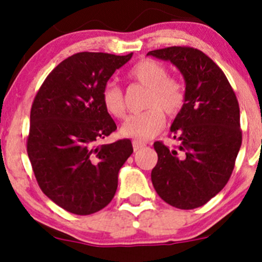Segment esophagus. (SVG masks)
Here are the masks:
<instances>
[{"label": "esophagus", "instance_id": "esophagus-1", "mask_svg": "<svg viewBox=\"0 0 262 262\" xmlns=\"http://www.w3.org/2000/svg\"><path fill=\"white\" fill-rule=\"evenodd\" d=\"M144 146H146V144L143 143V142H139V141H133V149L136 150H139V149H142V148H143Z\"/></svg>", "mask_w": 262, "mask_h": 262}]
</instances>
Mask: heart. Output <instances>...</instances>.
Here are the masks:
<instances>
[{
	"mask_svg": "<svg viewBox=\"0 0 262 262\" xmlns=\"http://www.w3.org/2000/svg\"><path fill=\"white\" fill-rule=\"evenodd\" d=\"M129 77L138 84L148 87L143 113L130 115L121 126V134L134 141L153 138L166 121L165 113L173 118L185 104V87L180 80L168 76L163 63L156 59L139 60L129 71ZM101 102L105 110L116 119L125 116L126 105L123 90L115 82H107L101 90Z\"/></svg>",
	"mask_w": 262,
	"mask_h": 262,
	"instance_id": "heart-1",
	"label": "heart"
}]
</instances>
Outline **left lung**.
<instances>
[{
	"mask_svg": "<svg viewBox=\"0 0 262 262\" xmlns=\"http://www.w3.org/2000/svg\"><path fill=\"white\" fill-rule=\"evenodd\" d=\"M170 60L186 82L185 104L171 125L179 146L155 142L156 191L179 209L207 204L228 182L242 143L239 105L223 71L199 49L168 47L148 52Z\"/></svg>",
	"mask_w": 262,
	"mask_h": 262,
	"instance_id": "obj_1",
	"label": "left lung"
}]
</instances>
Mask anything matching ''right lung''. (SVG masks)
<instances>
[{"mask_svg": "<svg viewBox=\"0 0 262 262\" xmlns=\"http://www.w3.org/2000/svg\"><path fill=\"white\" fill-rule=\"evenodd\" d=\"M133 53L81 52L47 76L31 105L26 150L41 191L67 212L89 215L106 207L133 146L100 144L116 130L101 90Z\"/></svg>", "mask_w": 262, "mask_h": 262, "instance_id": "right-lung-1", "label": "right lung"}]
</instances>
